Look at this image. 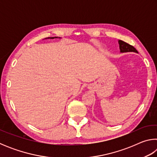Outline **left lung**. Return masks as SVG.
<instances>
[{"label": "left lung", "mask_w": 157, "mask_h": 157, "mask_svg": "<svg viewBox=\"0 0 157 157\" xmlns=\"http://www.w3.org/2000/svg\"><path fill=\"white\" fill-rule=\"evenodd\" d=\"M119 48H120L121 52H133L138 53L136 49L134 46L128 44L126 42H124L122 40H118Z\"/></svg>", "instance_id": "left-lung-1"}]
</instances>
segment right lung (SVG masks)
<instances>
[{"label":"right lung","mask_w":157,"mask_h":157,"mask_svg":"<svg viewBox=\"0 0 157 157\" xmlns=\"http://www.w3.org/2000/svg\"><path fill=\"white\" fill-rule=\"evenodd\" d=\"M61 39V37H58V36H55V37H48V38H46V39Z\"/></svg>","instance_id":"add662e5"}]
</instances>
